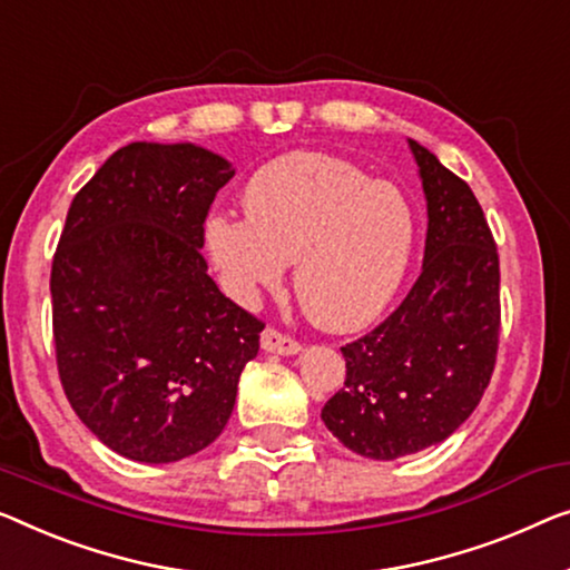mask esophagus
Wrapping results in <instances>:
<instances>
[{"label": "esophagus", "instance_id": "obj_1", "mask_svg": "<svg viewBox=\"0 0 570 570\" xmlns=\"http://www.w3.org/2000/svg\"><path fill=\"white\" fill-rule=\"evenodd\" d=\"M261 345H263V351L278 353V355H296L302 351L299 340H296L294 335H288V333H282V330H276V327L263 330Z\"/></svg>", "mask_w": 570, "mask_h": 570}]
</instances>
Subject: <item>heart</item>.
Masks as SVG:
<instances>
[{
    "label": "heart",
    "instance_id": "b5f03b06",
    "mask_svg": "<svg viewBox=\"0 0 570 570\" xmlns=\"http://www.w3.org/2000/svg\"><path fill=\"white\" fill-rule=\"evenodd\" d=\"M248 217L215 215L207 250L237 299L282 284L312 322L355 330L394 299L414 245L406 199L325 153H288L258 168L243 194Z\"/></svg>",
    "mask_w": 570,
    "mask_h": 570
}]
</instances>
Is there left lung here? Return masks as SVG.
I'll return each instance as SVG.
<instances>
[{
    "label": "left lung",
    "instance_id": "obj_1",
    "mask_svg": "<svg viewBox=\"0 0 570 570\" xmlns=\"http://www.w3.org/2000/svg\"><path fill=\"white\" fill-rule=\"evenodd\" d=\"M428 197L422 274L404 302L340 347L345 386L322 410L327 430L373 461L443 443L479 406L497 366L499 253L471 186L410 140Z\"/></svg>",
    "mask_w": 570,
    "mask_h": 570
}]
</instances>
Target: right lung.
<instances>
[{
	"label": "right lung",
	"mask_w": 570,
	"mask_h": 570,
	"mask_svg": "<svg viewBox=\"0 0 570 570\" xmlns=\"http://www.w3.org/2000/svg\"><path fill=\"white\" fill-rule=\"evenodd\" d=\"M235 168L189 146L130 142L68 207L50 266L56 366L95 435L130 461L215 443L266 322L219 292L204 223Z\"/></svg>",
	"instance_id": "obj_1"
}]
</instances>
